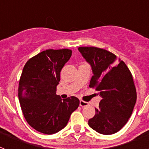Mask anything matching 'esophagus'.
<instances>
[{"mask_svg":"<svg viewBox=\"0 0 149 149\" xmlns=\"http://www.w3.org/2000/svg\"><path fill=\"white\" fill-rule=\"evenodd\" d=\"M88 105H89V103L86 102V101H83V100H81V101H80V106L81 107H86L88 106Z\"/></svg>","mask_w":149,"mask_h":149,"instance_id":"34e87169","label":"esophagus"}]
</instances>
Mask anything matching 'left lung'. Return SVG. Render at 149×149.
I'll list each match as a JSON object with an SVG mask.
<instances>
[{
	"label": "left lung",
	"instance_id": "1",
	"mask_svg": "<svg viewBox=\"0 0 149 149\" xmlns=\"http://www.w3.org/2000/svg\"><path fill=\"white\" fill-rule=\"evenodd\" d=\"M79 51L92 66L89 87L99 92L102 99L89 127L101 134L118 132L132 114L136 101L133 76L126 64L114 54L97 47H79Z\"/></svg>",
	"mask_w": 149,
	"mask_h": 149
}]
</instances>
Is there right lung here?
<instances>
[{"instance_id": "obj_1", "label": "right lung", "mask_w": 149, "mask_h": 149, "mask_svg": "<svg viewBox=\"0 0 149 149\" xmlns=\"http://www.w3.org/2000/svg\"><path fill=\"white\" fill-rule=\"evenodd\" d=\"M72 50L48 49L33 56L22 71L18 99L27 123L39 132L53 134L66 126L80 101L74 96L62 100L56 95L60 72Z\"/></svg>"}]
</instances>
